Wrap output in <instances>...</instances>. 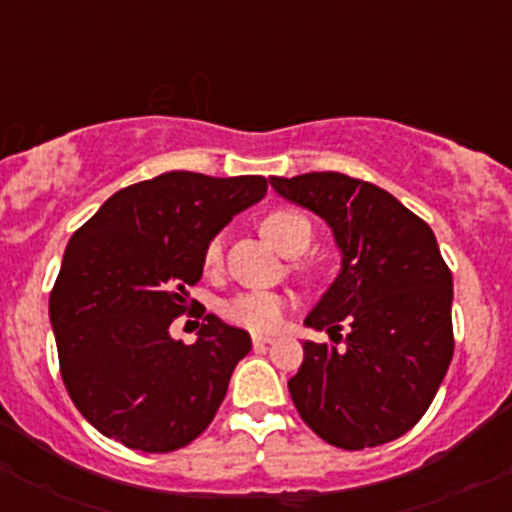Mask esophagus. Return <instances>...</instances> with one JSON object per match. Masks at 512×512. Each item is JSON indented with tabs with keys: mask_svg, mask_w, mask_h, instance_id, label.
<instances>
[{
	"mask_svg": "<svg viewBox=\"0 0 512 512\" xmlns=\"http://www.w3.org/2000/svg\"><path fill=\"white\" fill-rule=\"evenodd\" d=\"M272 342H275V337H262V334H255V337H252V344H255V347H267V344Z\"/></svg>",
	"mask_w": 512,
	"mask_h": 512,
	"instance_id": "34e87169",
	"label": "esophagus"
}]
</instances>
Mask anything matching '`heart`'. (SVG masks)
Segmentation results:
<instances>
[{
  "label": "heart",
  "mask_w": 512,
  "mask_h": 512,
  "mask_svg": "<svg viewBox=\"0 0 512 512\" xmlns=\"http://www.w3.org/2000/svg\"><path fill=\"white\" fill-rule=\"evenodd\" d=\"M262 235L282 252V255L294 257L307 250L312 240V227L307 218L294 210H275L267 215L260 225ZM220 262V242H210L205 252V265L215 267ZM225 319L250 332H275L285 319V299L272 292H245L227 299L223 304Z\"/></svg>",
  "instance_id": "heart-1"
}]
</instances>
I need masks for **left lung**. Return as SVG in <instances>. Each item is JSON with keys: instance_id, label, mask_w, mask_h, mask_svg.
Masks as SVG:
<instances>
[{"instance_id": "obj_1", "label": "left lung", "mask_w": 512, "mask_h": 512, "mask_svg": "<svg viewBox=\"0 0 512 512\" xmlns=\"http://www.w3.org/2000/svg\"><path fill=\"white\" fill-rule=\"evenodd\" d=\"M277 195L329 225L342 267L304 324L344 347L304 342L287 381L302 421L347 451L404 436L426 414L453 356L451 270L433 230L379 185L344 173L272 175ZM342 337V334H339Z\"/></svg>"}]
</instances>
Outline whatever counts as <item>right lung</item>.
<instances>
[{"label":"right lung","mask_w":512,"mask_h":512,"mask_svg":"<svg viewBox=\"0 0 512 512\" xmlns=\"http://www.w3.org/2000/svg\"><path fill=\"white\" fill-rule=\"evenodd\" d=\"M265 193L262 175L170 170L113 193L71 235L49 319L66 391L103 436L168 453L218 414L250 334L208 314L183 344L170 322L203 277L213 237Z\"/></svg>","instance_id":"1"}]
</instances>
